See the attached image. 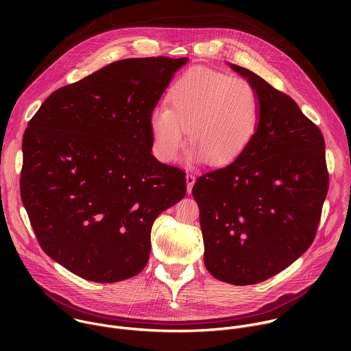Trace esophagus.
I'll return each instance as SVG.
<instances>
[{
	"instance_id": "34e87169",
	"label": "esophagus",
	"mask_w": 351,
	"mask_h": 351,
	"mask_svg": "<svg viewBox=\"0 0 351 351\" xmlns=\"http://www.w3.org/2000/svg\"><path fill=\"white\" fill-rule=\"evenodd\" d=\"M186 183H187V191L190 193L193 189V184L195 183V176L193 173H187L186 175Z\"/></svg>"
}]
</instances>
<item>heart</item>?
<instances>
[{
  "instance_id": "b5f03b06",
  "label": "heart",
  "mask_w": 351,
  "mask_h": 351,
  "mask_svg": "<svg viewBox=\"0 0 351 351\" xmlns=\"http://www.w3.org/2000/svg\"><path fill=\"white\" fill-rule=\"evenodd\" d=\"M167 104L149 115L154 152L167 162L178 157L189 130L191 158L228 164L252 143L261 118L252 83L210 68L184 72L168 90Z\"/></svg>"
}]
</instances>
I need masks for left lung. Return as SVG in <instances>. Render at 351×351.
Here are the masks:
<instances>
[{"label":"left lung","instance_id":"8db88e82","mask_svg":"<svg viewBox=\"0 0 351 351\" xmlns=\"http://www.w3.org/2000/svg\"><path fill=\"white\" fill-rule=\"evenodd\" d=\"M233 71L257 90V133L229 165L199 176L204 264L226 283L269 279L313 244L329 187L325 140L294 99L239 65Z\"/></svg>","mask_w":351,"mask_h":351}]
</instances>
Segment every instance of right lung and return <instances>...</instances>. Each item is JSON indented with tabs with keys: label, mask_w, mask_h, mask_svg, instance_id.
<instances>
[{
	"label": "right lung",
	"mask_w": 351,
	"mask_h": 351,
	"mask_svg": "<svg viewBox=\"0 0 351 351\" xmlns=\"http://www.w3.org/2000/svg\"><path fill=\"white\" fill-rule=\"evenodd\" d=\"M187 58L112 62L56 90L23 134L21 197L43 252L72 274L114 283L147 264L156 218L186 173L153 154L149 115Z\"/></svg>",
	"instance_id": "add662e5"
}]
</instances>
